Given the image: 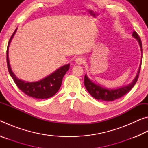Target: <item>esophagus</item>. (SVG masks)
<instances>
[{
	"label": "esophagus",
	"mask_w": 148,
	"mask_h": 148,
	"mask_svg": "<svg viewBox=\"0 0 148 148\" xmlns=\"http://www.w3.org/2000/svg\"><path fill=\"white\" fill-rule=\"evenodd\" d=\"M75 61H76V63L77 64L80 65L84 63V59L82 58V57H77V58H76V59L75 60Z\"/></svg>",
	"instance_id": "obj_1"
}]
</instances>
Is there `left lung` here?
<instances>
[{
	"label": "left lung",
	"instance_id": "left-lung-1",
	"mask_svg": "<svg viewBox=\"0 0 148 148\" xmlns=\"http://www.w3.org/2000/svg\"><path fill=\"white\" fill-rule=\"evenodd\" d=\"M132 36L138 42L142 53L141 62H140L139 69L138 70V72L136 76H135L133 80L131 82V83H130L127 86L117 87V88L116 89H110L106 88V87H102L101 85L95 83L91 79H90L86 74L84 77V85L86 87L87 91L95 99L97 100H101V101H114L115 100L121 98V97L124 96L125 94H127L134 87L135 84L136 83L138 78L140 68H141L142 59V47L141 40H140L138 34L136 32L134 31Z\"/></svg>",
	"mask_w": 148,
	"mask_h": 148
}]
</instances>
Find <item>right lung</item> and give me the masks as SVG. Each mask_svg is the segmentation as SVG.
Instances as JSON below:
<instances>
[{
  "label": "right lung",
  "mask_w": 148,
  "mask_h": 148,
  "mask_svg": "<svg viewBox=\"0 0 148 148\" xmlns=\"http://www.w3.org/2000/svg\"><path fill=\"white\" fill-rule=\"evenodd\" d=\"M17 29V28H16L13 34L12 35L8 42V47H7L6 60L10 74L13 78L17 86L19 87V89L28 96L38 99H44L53 97V95L57 93L61 87L62 78H63L66 72L69 71L70 64L69 63L61 66L58 69H57L56 71H54L53 73L45 77L43 79L38 80V81L31 82L23 81V80L19 79L12 72L10 64L8 57V48L12 40L16 34Z\"/></svg>",
  "instance_id": "1"
}]
</instances>
